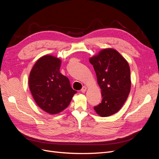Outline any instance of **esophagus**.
Here are the masks:
<instances>
[{
  "mask_svg": "<svg viewBox=\"0 0 159 159\" xmlns=\"http://www.w3.org/2000/svg\"><path fill=\"white\" fill-rule=\"evenodd\" d=\"M86 90H87V88H86L85 86H84V87H83L82 88H81V92H82V93H84V92H85Z\"/></svg>",
  "mask_w": 159,
  "mask_h": 159,
  "instance_id": "esophagus-1",
  "label": "esophagus"
}]
</instances>
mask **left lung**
Wrapping results in <instances>:
<instances>
[{
  "label": "left lung",
  "mask_w": 159,
  "mask_h": 159,
  "mask_svg": "<svg viewBox=\"0 0 159 159\" xmlns=\"http://www.w3.org/2000/svg\"><path fill=\"white\" fill-rule=\"evenodd\" d=\"M89 62L93 66L103 98L102 103L94 107V110L101 117H109L121 109L130 93L129 65L113 48L101 50L90 57Z\"/></svg>",
  "instance_id": "obj_1"
}]
</instances>
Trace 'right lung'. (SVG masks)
Returning a JSON list of instances; mask_svg holds the SVG:
<instances>
[{
    "instance_id": "right-lung-1",
    "label": "right lung",
    "mask_w": 159,
    "mask_h": 159,
    "mask_svg": "<svg viewBox=\"0 0 159 159\" xmlns=\"http://www.w3.org/2000/svg\"><path fill=\"white\" fill-rule=\"evenodd\" d=\"M61 61L46 55L38 59L30 73L29 88L34 99L42 110L52 115L68 107L77 91L69 79L60 72Z\"/></svg>"
}]
</instances>
